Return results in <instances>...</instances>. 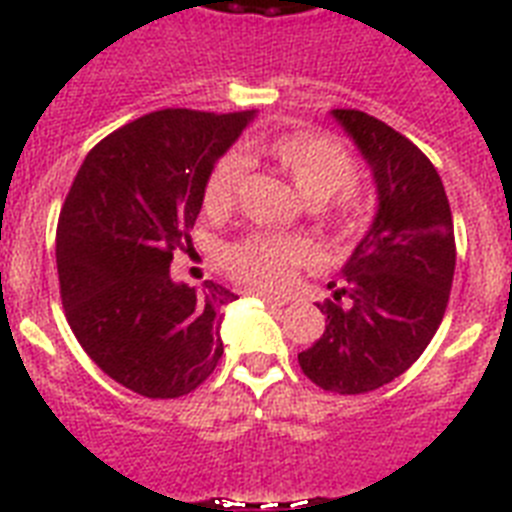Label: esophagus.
<instances>
[{"label": "esophagus", "instance_id": "1", "mask_svg": "<svg viewBox=\"0 0 512 512\" xmlns=\"http://www.w3.org/2000/svg\"><path fill=\"white\" fill-rule=\"evenodd\" d=\"M263 300L265 305H271V308H281V305H287V300H281V297H273V295H257Z\"/></svg>", "mask_w": 512, "mask_h": 512}]
</instances>
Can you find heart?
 <instances>
[{"mask_svg":"<svg viewBox=\"0 0 512 512\" xmlns=\"http://www.w3.org/2000/svg\"><path fill=\"white\" fill-rule=\"evenodd\" d=\"M249 154L265 156L292 180L297 193L337 228H350L361 212V191L353 177L348 148L327 132H281L273 138L249 140ZM244 162L228 154L212 167L204 183V209L223 215L239 193ZM308 257V247L297 236L249 233L225 249V268L233 279L255 289H281L292 279L297 265Z\"/></svg>","mask_w":512,"mask_h":512,"instance_id":"obj_1","label":"heart"}]
</instances>
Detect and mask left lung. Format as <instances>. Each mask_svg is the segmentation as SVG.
I'll return each mask as SVG.
<instances>
[{"label":"left lung","instance_id":"left-lung-1","mask_svg":"<svg viewBox=\"0 0 512 512\" xmlns=\"http://www.w3.org/2000/svg\"><path fill=\"white\" fill-rule=\"evenodd\" d=\"M372 172L377 212L321 305L327 329L297 361L319 388L356 396L396 380L444 319L454 279V223L430 159L380 119L329 111ZM346 303L342 304L341 300Z\"/></svg>","mask_w":512,"mask_h":512}]
</instances>
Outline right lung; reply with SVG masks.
I'll return each mask as SVG.
<instances>
[{"label": "right lung", "instance_id": "1", "mask_svg": "<svg viewBox=\"0 0 512 512\" xmlns=\"http://www.w3.org/2000/svg\"><path fill=\"white\" fill-rule=\"evenodd\" d=\"M257 111L167 108L92 148L60 212L55 257L66 319L87 356L146 398L191 393L223 356L231 289L170 273L220 156Z\"/></svg>", "mask_w": 512, "mask_h": 512}]
</instances>
